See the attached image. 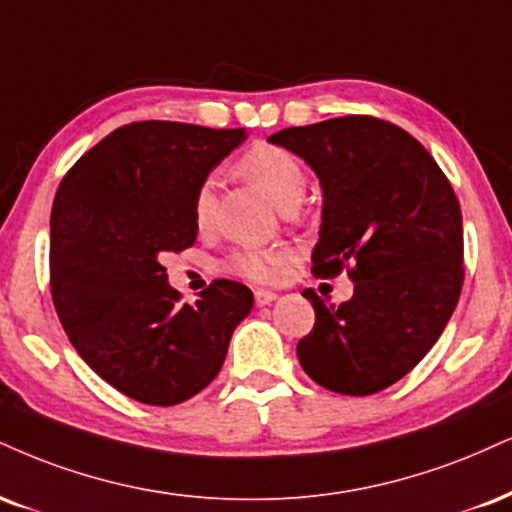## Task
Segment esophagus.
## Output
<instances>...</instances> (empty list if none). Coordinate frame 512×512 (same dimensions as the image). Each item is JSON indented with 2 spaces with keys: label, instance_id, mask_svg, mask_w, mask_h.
Returning a JSON list of instances; mask_svg holds the SVG:
<instances>
[{
  "label": "esophagus",
  "instance_id": "34e87169",
  "mask_svg": "<svg viewBox=\"0 0 512 512\" xmlns=\"http://www.w3.org/2000/svg\"><path fill=\"white\" fill-rule=\"evenodd\" d=\"M276 300V293L274 291H264V288H257L255 291V303L257 305H272Z\"/></svg>",
  "mask_w": 512,
  "mask_h": 512
}]
</instances>
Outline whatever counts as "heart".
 <instances>
[{
  "label": "heart",
  "instance_id": "obj_1",
  "mask_svg": "<svg viewBox=\"0 0 512 512\" xmlns=\"http://www.w3.org/2000/svg\"><path fill=\"white\" fill-rule=\"evenodd\" d=\"M238 169L272 197L276 207H298L300 200H303L307 186L305 169L298 162V157L288 152L286 147L272 143L252 145L238 159ZM214 207H217V188H214L212 178H207V181L200 183L193 200V217L200 229H205L212 221ZM288 262H291V255L283 248L243 245V248L231 252L226 267H229V272L243 276L248 281L272 283L283 274Z\"/></svg>",
  "mask_w": 512,
  "mask_h": 512
}]
</instances>
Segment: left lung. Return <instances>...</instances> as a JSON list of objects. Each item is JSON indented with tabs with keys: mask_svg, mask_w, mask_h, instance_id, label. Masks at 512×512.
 Listing matches in <instances>:
<instances>
[{
	"mask_svg": "<svg viewBox=\"0 0 512 512\" xmlns=\"http://www.w3.org/2000/svg\"><path fill=\"white\" fill-rule=\"evenodd\" d=\"M269 143L305 159L322 183L312 274L346 269L353 298L312 291L315 326L298 343L310 379L343 396H372L403 379L439 341L463 288V214L422 143L374 116L283 128Z\"/></svg>",
	"mask_w": 512,
	"mask_h": 512,
	"instance_id": "obj_1",
	"label": "left lung"
}]
</instances>
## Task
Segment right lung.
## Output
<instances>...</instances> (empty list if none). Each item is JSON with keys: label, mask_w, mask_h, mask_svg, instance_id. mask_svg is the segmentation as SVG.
<instances>
[{"label": "right lung", "mask_w": 512, "mask_h": 512, "mask_svg": "<svg viewBox=\"0 0 512 512\" xmlns=\"http://www.w3.org/2000/svg\"><path fill=\"white\" fill-rule=\"evenodd\" d=\"M245 128L135 121L64 176L49 221V286L78 355L147 405L193 398L219 374L252 291L217 279L195 305L166 281L162 255L197 238L193 200Z\"/></svg>", "instance_id": "add662e5"}]
</instances>
